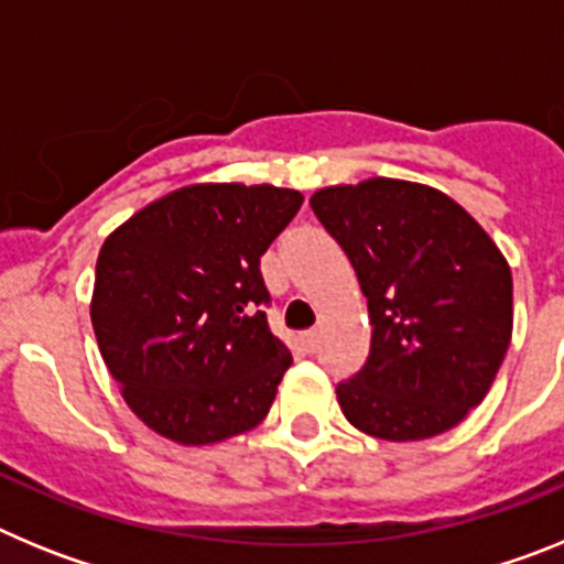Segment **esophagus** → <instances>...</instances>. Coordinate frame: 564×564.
I'll return each instance as SVG.
<instances>
[{
  "label": "esophagus",
  "mask_w": 564,
  "mask_h": 564,
  "mask_svg": "<svg viewBox=\"0 0 564 564\" xmlns=\"http://www.w3.org/2000/svg\"><path fill=\"white\" fill-rule=\"evenodd\" d=\"M318 344H322V333H318V330H307V333H305V347H307V352H316V350H318Z\"/></svg>",
  "instance_id": "34e87169"
}]
</instances>
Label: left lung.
Returning a JSON list of instances; mask_svg holds the SVG:
<instances>
[{"label": "left lung", "instance_id": "obj_1", "mask_svg": "<svg viewBox=\"0 0 564 564\" xmlns=\"http://www.w3.org/2000/svg\"><path fill=\"white\" fill-rule=\"evenodd\" d=\"M370 307L361 370L336 387L344 417L381 441L452 430L486 398L511 341L514 285L466 208L421 183L372 177L311 197Z\"/></svg>", "mask_w": 564, "mask_h": 564}]
</instances>
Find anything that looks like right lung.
<instances>
[{
    "label": "right lung",
    "instance_id": "add662e5",
    "mask_svg": "<svg viewBox=\"0 0 564 564\" xmlns=\"http://www.w3.org/2000/svg\"><path fill=\"white\" fill-rule=\"evenodd\" d=\"M302 200L293 188L200 183L109 234L89 316L109 372L149 430L203 446L268 415L291 350L268 327L259 259Z\"/></svg>",
    "mask_w": 564,
    "mask_h": 564
}]
</instances>
